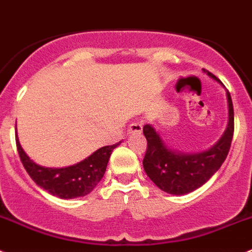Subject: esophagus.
Returning <instances> with one entry per match:
<instances>
[{"label":"esophagus","instance_id":"esophagus-1","mask_svg":"<svg viewBox=\"0 0 252 252\" xmlns=\"http://www.w3.org/2000/svg\"><path fill=\"white\" fill-rule=\"evenodd\" d=\"M142 133V124L139 122L129 124L128 126V134H140Z\"/></svg>","mask_w":252,"mask_h":252}]
</instances>
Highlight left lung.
Returning <instances> with one entry per match:
<instances>
[{
  "mask_svg": "<svg viewBox=\"0 0 252 252\" xmlns=\"http://www.w3.org/2000/svg\"><path fill=\"white\" fill-rule=\"evenodd\" d=\"M207 75L222 84L214 74L203 69ZM228 104V123L219 142L201 153H182L165 146L151 124L143 126L147 139V152L143 167L152 182L171 194H186L205 185L220 169L230 151L233 137V106L230 93L226 92Z\"/></svg>",
  "mask_w": 252,
  "mask_h": 252,
  "instance_id": "left-lung-1",
  "label": "left lung"
}]
</instances>
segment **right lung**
Masks as SVG:
<instances>
[{"mask_svg":"<svg viewBox=\"0 0 252 252\" xmlns=\"http://www.w3.org/2000/svg\"><path fill=\"white\" fill-rule=\"evenodd\" d=\"M119 143L101 147L92 156L74 165L65 168H49L36 164L30 159L22 149L19 137L16 134L17 152L29 176L38 187L63 199L76 198L90 193L103 178L110 154L115 147L119 146Z\"/></svg>","mask_w":252,"mask_h":252,"instance_id":"obj_1","label":"right lung"}]
</instances>
